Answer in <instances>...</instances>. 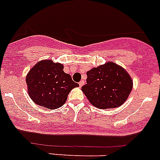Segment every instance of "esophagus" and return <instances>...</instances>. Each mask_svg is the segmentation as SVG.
<instances>
[{"mask_svg": "<svg viewBox=\"0 0 160 160\" xmlns=\"http://www.w3.org/2000/svg\"><path fill=\"white\" fill-rule=\"evenodd\" d=\"M84 80H81V81H80V83H79V84H80V87L83 86V85H84Z\"/></svg>", "mask_w": 160, "mask_h": 160, "instance_id": "esophagus-1", "label": "esophagus"}]
</instances>
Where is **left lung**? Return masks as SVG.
<instances>
[{"mask_svg":"<svg viewBox=\"0 0 160 160\" xmlns=\"http://www.w3.org/2000/svg\"><path fill=\"white\" fill-rule=\"evenodd\" d=\"M87 84L81 90L92 106L99 109L119 107L132 91V78L120 66L107 62L87 72Z\"/></svg>","mask_w":160,"mask_h":160,"instance_id":"left-lung-1","label":"left lung"}]
</instances>
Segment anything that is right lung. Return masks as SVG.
<instances>
[{
    "instance_id": "right-lung-1",
    "label": "right lung",
    "mask_w": 160,
    "mask_h": 160,
    "mask_svg": "<svg viewBox=\"0 0 160 160\" xmlns=\"http://www.w3.org/2000/svg\"><path fill=\"white\" fill-rule=\"evenodd\" d=\"M26 83L32 100L49 110L61 107L72 88L79 86L63 72L62 64L49 59L37 62L27 75Z\"/></svg>"
}]
</instances>
